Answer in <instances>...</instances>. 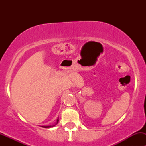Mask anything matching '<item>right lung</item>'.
<instances>
[{"label":"right lung","mask_w":146,"mask_h":146,"mask_svg":"<svg viewBox=\"0 0 146 146\" xmlns=\"http://www.w3.org/2000/svg\"><path fill=\"white\" fill-rule=\"evenodd\" d=\"M58 122V119H57L56 123V124L53 125V126H42V127H44V128H50V127H52V126H55V125H56Z\"/></svg>","instance_id":"1"}]
</instances>
